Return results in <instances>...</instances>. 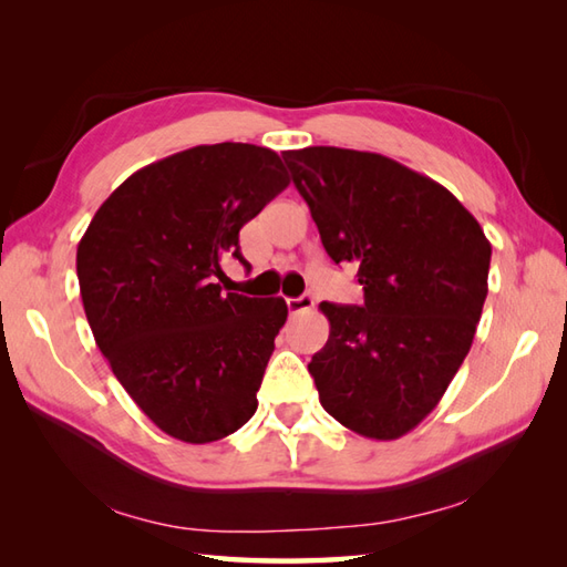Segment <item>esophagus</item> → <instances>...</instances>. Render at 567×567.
I'll return each instance as SVG.
<instances>
[{
  "label": "esophagus",
  "mask_w": 567,
  "mask_h": 567,
  "mask_svg": "<svg viewBox=\"0 0 567 567\" xmlns=\"http://www.w3.org/2000/svg\"><path fill=\"white\" fill-rule=\"evenodd\" d=\"M311 307H315V297L311 295L287 299V309H290V315H302V311H309Z\"/></svg>",
  "instance_id": "1"
}]
</instances>
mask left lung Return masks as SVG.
I'll use <instances>...</instances> for the list:
<instances>
[{"label": "left lung", "mask_w": 567, "mask_h": 567, "mask_svg": "<svg viewBox=\"0 0 567 567\" xmlns=\"http://www.w3.org/2000/svg\"><path fill=\"white\" fill-rule=\"evenodd\" d=\"M333 262H355L363 307L321 302L329 341L309 372L321 406L360 436L424 421L473 346L492 246L436 179L380 153L285 151Z\"/></svg>", "instance_id": "1"}]
</instances>
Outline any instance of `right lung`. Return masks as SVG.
I'll return each instance as SVG.
<instances>
[{"mask_svg":"<svg viewBox=\"0 0 567 567\" xmlns=\"http://www.w3.org/2000/svg\"><path fill=\"white\" fill-rule=\"evenodd\" d=\"M287 185L270 148L195 146L126 177L80 238L78 280L94 341L167 436L212 443L256 414L287 305L224 292L221 260L248 265L238 231Z\"/></svg>","mask_w":567,"mask_h":567,"instance_id":"right-lung-1","label":"right lung"}]
</instances>
